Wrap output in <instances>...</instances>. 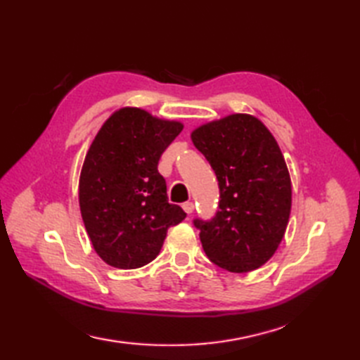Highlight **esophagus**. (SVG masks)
Here are the masks:
<instances>
[{"mask_svg":"<svg viewBox=\"0 0 360 360\" xmlns=\"http://www.w3.org/2000/svg\"><path fill=\"white\" fill-rule=\"evenodd\" d=\"M183 210H185L186 214H192L194 212V203H192V201H186V203H183Z\"/></svg>","mask_w":360,"mask_h":360,"instance_id":"34e87169","label":"esophagus"}]
</instances>
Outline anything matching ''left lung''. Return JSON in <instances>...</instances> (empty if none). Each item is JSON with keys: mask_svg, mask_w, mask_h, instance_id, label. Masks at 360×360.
<instances>
[{"mask_svg": "<svg viewBox=\"0 0 360 360\" xmlns=\"http://www.w3.org/2000/svg\"><path fill=\"white\" fill-rule=\"evenodd\" d=\"M191 139L220 188L212 220H194L207 258L232 274L266 264L292 209L290 174L275 137L250 114H231L195 128Z\"/></svg>", "mask_w": 360, "mask_h": 360, "instance_id": "1", "label": "left lung"}]
</instances>
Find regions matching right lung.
<instances>
[{
    "mask_svg": "<svg viewBox=\"0 0 360 360\" xmlns=\"http://www.w3.org/2000/svg\"><path fill=\"white\" fill-rule=\"evenodd\" d=\"M183 129L142 108L114 111L96 134L79 179V207L96 253L117 269L151 262L185 210L168 203L163 151Z\"/></svg>",
    "mask_w": 360,
    "mask_h": 360,
    "instance_id": "add662e5",
    "label": "right lung"
}]
</instances>
